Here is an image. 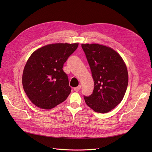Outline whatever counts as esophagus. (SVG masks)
I'll list each match as a JSON object with an SVG mask.
<instances>
[{"instance_id": "34e87169", "label": "esophagus", "mask_w": 152, "mask_h": 152, "mask_svg": "<svg viewBox=\"0 0 152 152\" xmlns=\"http://www.w3.org/2000/svg\"><path fill=\"white\" fill-rule=\"evenodd\" d=\"M80 89H81V86L80 85L76 87H75V88H74V91L75 92H78V91H79V90H80Z\"/></svg>"}]
</instances>
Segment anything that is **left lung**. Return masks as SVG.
<instances>
[{"label": "left lung", "mask_w": 152, "mask_h": 152, "mask_svg": "<svg viewBox=\"0 0 152 152\" xmlns=\"http://www.w3.org/2000/svg\"><path fill=\"white\" fill-rule=\"evenodd\" d=\"M91 68L94 88L86 103L95 112L106 113L120 103L128 84L123 58L113 49L98 44H81Z\"/></svg>", "instance_id": "obj_1"}]
</instances>
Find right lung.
<instances>
[{"label":"right lung","instance_id":"obj_1","mask_svg":"<svg viewBox=\"0 0 152 152\" xmlns=\"http://www.w3.org/2000/svg\"><path fill=\"white\" fill-rule=\"evenodd\" d=\"M78 43L45 45L31 54L22 76L24 91L37 107L49 110L65 101L71 92L63 67Z\"/></svg>","mask_w":152,"mask_h":152}]
</instances>
